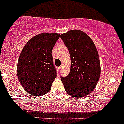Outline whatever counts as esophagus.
<instances>
[{
    "mask_svg": "<svg viewBox=\"0 0 124 124\" xmlns=\"http://www.w3.org/2000/svg\"><path fill=\"white\" fill-rule=\"evenodd\" d=\"M61 69H62V66H59V68H58V70H59V71L61 70Z\"/></svg>",
    "mask_w": 124,
    "mask_h": 124,
    "instance_id": "esophagus-1",
    "label": "esophagus"
}]
</instances>
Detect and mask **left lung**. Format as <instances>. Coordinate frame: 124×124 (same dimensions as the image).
Returning a JSON list of instances; mask_svg holds the SVG:
<instances>
[{
	"label": "left lung",
	"mask_w": 124,
	"mask_h": 124,
	"mask_svg": "<svg viewBox=\"0 0 124 124\" xmlns=\"http://www.w3.org/2000/svg\"><path fill=\"white\" fill-rule=\"evenodd\" d=\"M68 49L70 69L61 77L66 92L72 97H85L95 89L101 74L98 53L91 38L79 30H71L61 35Z\"/></svg>",
	"instance_id": "1"
}]
</instances>
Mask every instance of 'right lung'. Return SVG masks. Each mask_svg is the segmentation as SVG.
I'll return each instance as SVG.
<instances>
[{
    "mask_svg": "<svg viewBox=\"0 0 124 124\" xmlns=\"http://www.w3.org/2000/svg\"><path fill=\"white\" fill-rule=\"evenodd\" d=\"M59 37V33L39 34L27 42L20 53L17 78L24 90L34 96L51 91L56 77L52 51Z\"/></svg>",
    "mask_w": 124,
    "mask_h": 124,
    "instance_id": "add662e5",
    "label": "right lung"
}]
</instances>
